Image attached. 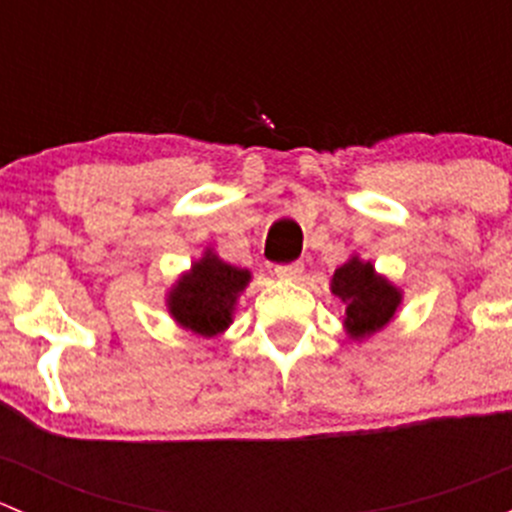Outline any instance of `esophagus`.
<instances>
[{"instance_id":"obj_1","label":"esophagus","mask_w":512,"mask_h":512,"mask_svg":"<svg viewBox=\"0 0 512 512\" xmlns=\"http://www.w3.org/2000/svg\"><path fill=\"white\" fill-rule=\"evenodd\" d=\"M302 270H304L302 262H292V265H277L275 275L280 277V280H297V277L302 275Z\"/></svg>"}]
</instances>
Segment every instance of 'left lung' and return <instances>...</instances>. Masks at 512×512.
<instances>
[{
    "label": "left lung",
    "mask_w": 512,
    "mask_h": 512,
    "mask_svg": "<svg viewBox=\"0 0 512 512\" xmlns=\"http://www.w3.org/2000/svg\"><path fill=\"white\" fill-rule=\"evenodd\" d=\"M329 289L344 304V332L354 342L389 327L404 304V289L386 275H379L376 267L369 260H361L356 252L334 270Z\"/></svg>",
    "instance_id": "left-lung-1"
}]
</instances>
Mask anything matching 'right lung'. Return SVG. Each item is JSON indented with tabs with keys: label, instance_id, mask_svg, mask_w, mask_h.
I'll list each match as a JSON object with an SVG mask.
<instances>
[{
	"label": "right lung",
	"instance_id": "obj_1",
	"mask_svg": "<svg viewBox=\"0 0 512 512\" xmlns=\"http://www.w3.org/2000/svg\"><path fill=\"white\" fill-rule=\"evenodd\" d=\"M250 270L225 262L213 247L190 265L165 292L170 319L195 337L213 339L230 329L240 294L250 285Z\"/></svg>",
	"mask_w": 512,
	"mask_h": 512
}]
</instances>
